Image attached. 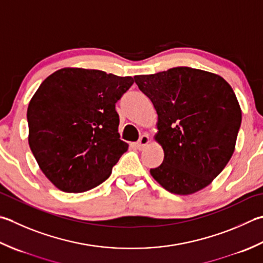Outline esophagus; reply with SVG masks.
<instances>
[{
	"label": "esophagus",
	"mask_w": 263,
	"mask_h": 263,
	"mask_svg": "<svg viewBox=\"0 0 263 263\" xmlns=\"http://www.w3.org/2000/svg\"><path fill=\"white\" fill-rule=\"evenodd\" d=\"M149 141H151V139H149V137L147 135H143L140 137V139H139V141L136 143V147L139 149V151H141V149L145 148Z\"/></svg>",
	"instance_id": "esophagus-1"
}]
</instances>
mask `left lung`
<instances>
[{"instance_id":"obj_1","label":"left lung","mask_w":263,"mask_h":263,"mask_svg":"<svg viewBox=\"0 0 263 263\" xmlns=\"http://www.w3.org/2000/svg\"><path fill=\"white\" fill-rule=\"evenodd\" d=\"M135 82L157 114L154 138L164 159L152 177L182 196L208 187L235 152L241 109L233 87L218 74L190 67L137 75Z\"/></svg>"}]
</instances>
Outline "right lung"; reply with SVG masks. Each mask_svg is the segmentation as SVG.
Listing matches in <instances>:
<instances>
[{
    "label": "right lung",
    "instance_id": "1",
    "mask_svg": "<svg viewBox=\"0 0 263 263\" xmlns=\"http://www.w3.org/2000/svg\"><path fill=\"white\" fill-rule=\"evenodd\" d=\"M135 80L66 67L41 83L27 108L28 143L41 171L65 193H83L109 178L128 145L115 104Z\"/></svg>",
    "mask_w": 263,
    "mask_h": 263
}]
</instances>
